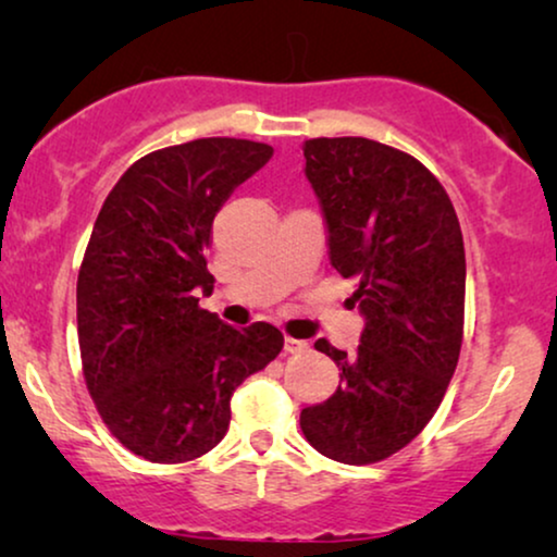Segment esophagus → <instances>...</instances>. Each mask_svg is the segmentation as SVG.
<instances>
[{"mask_svg":"<svg viewBox=\"0 0 557 557\" xmlns=\"http://www.w3.org/2000/svg\"><path fill=\"white\" fill-rule=\"evenodd\" d=\"M284 349L288 355H301V352H309V342L304 339H294V337H286L284 339Z\"/></svg>","mask_w":557,"mask_h":557,"instance_id":"1","label":"esophagus"}]
</instances>
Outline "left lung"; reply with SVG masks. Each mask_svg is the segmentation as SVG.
<instances>
[{
	"label": "left lung",
	"instance_id": "obj_1",
	"mask_svg": "<svg viewBox=\"0 0 557 557\" xmlns=\"http://www.w3.org/2000/svg\"><path fill=\"white\" fill-rule=\"evenodd\" d=\"M304 159L364 330L352 357L317 339L339 387L301 410V431L319 454L360 467L408 446L444 400L463 339V238L446 189L406 151L322 136L304 141Z\"/></svg>",
	"mask_w": 557,
	"mask_h": 557
}]
</instances>
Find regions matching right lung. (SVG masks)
Segmentation results:
<instances>
[{
    "mask_svg": "<svg viewBox=\"0 0 557 557\" xmlns=\"http://www.w3.org/2000/svg\"><path fill=\"white\" fill-rule=\"evenodd\" d=\"M271 154L227 136L157 149L98 212L75 292L83 377L109 431L141 459L182 463L215 448L235 387L284 347L273 324L235 330L195 296L215 284L212 220Z\"/></svg>",
    "mask_w": 557,
    "mask_h": 557,
    "instance_id": "right-lung-1",
    "label": "right lung"
}]
</instances>
